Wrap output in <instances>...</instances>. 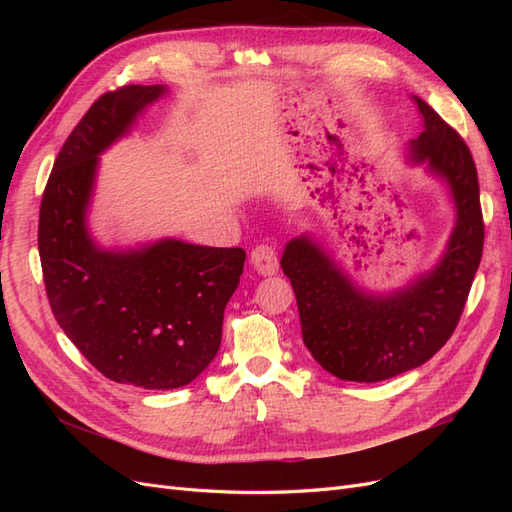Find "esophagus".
Returning a JSON list of instances; mask_svg holds the SVG:
<instances>
[{"label":"esophagus","mask_w":512,"mask_h":512,"mask_svg":"<svg viewBox=\"0 0 512 512\" xmlns=\"http://www.w3.org/2000/svg\"><path fill=\"white\" fill-rule=\"evenodd\" d=\"M252 265L262 275H275L277 267H280V262H277L275 247L269 245V243L256 245L252 250Z\"/></svg>","instance_id":"esophagus-1"}]
</instances>
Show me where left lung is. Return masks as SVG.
<instances>
[{"mask_svg": "<svg viewBox=\"0 0 512 512\" xmlns=\"http://www.w3.org/2000/svg\"><path fill=\"white\" fill-rule=\"evenodd\" d=\"M425 119L410 158L427 162L453 194L457 222L429 273L393 294H367L307 237L288 241L282 269L299 305L303 344L339 380L380 382L429 361L453 335L483 256L478 175L463 138L414 98Z\"/></svg>", "mask_w": 512, "mask_h": 512, "instance_id": "obj_1", "label": "left lung"}]
</instances>
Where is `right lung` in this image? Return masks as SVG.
<instances>
[{
  "label": "right lung",
  "instance_id": "1",
  "mask_svg": "<svg viewBox=\"0 0 512 512\" xmlns=\"http://www.w3.org/2000/svg\"><path fill=\"white\" fill-rule=\"evenodd\" d=\"M164 91L123 85L91 104L53 164L38 222L44 288L59 327L102 376L141 389H179L203 374L220 350L224 307L245 262L241 247L164 239L108 252L89 235L98 156Z\"/></svg>",
  "mask_w": 512,
  "mask_h": 512
}]
</instances>
